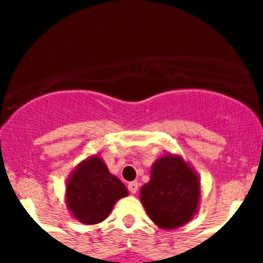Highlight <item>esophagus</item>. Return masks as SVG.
<instances>
[{"label": "esophagus", "instance_id": "34e87169", "mask_svg": "<svg viewBox=\"0 0 263 263\" xmlns=\"http://www.w3.org/2000/svg\"><path fill=\"white\" fill-rule=\"evenodd\" d=\"M127 190H129L130 194H136V192L138 191V183L137 182L127 183Z\"/></svg>", "mask_w": 263, "mask_h": 263}]
</instances>
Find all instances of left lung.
Instances as JSON below:
<instances>
[{
    "instance_id": "obj_1",
    "label": "left lung",
    "mask_w": 263,
    "mask_h": 263,
    "mask_svg": "<svg viewBox=\"0 0 263 263\" xmlns=\"http://www.w3.org/2000/svg\"><path fill=\"white\" fill-rule=\"evenodd\" d=\"M200 196L199 180L180 157L159 158L152 178L141 188V201L157 225L164 229L182 227L195 215Z\"/></svg>"
}]
</instances>
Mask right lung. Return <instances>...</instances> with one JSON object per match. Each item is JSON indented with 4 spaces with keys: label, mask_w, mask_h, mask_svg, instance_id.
Returning a JSON list of instances; mask_svg holds the SVG:
<instances>
[{
    "label": "right lung",
    "mask_w": 263,
    "mask_h": 263,
    "mask_svg": "<svg viewBox=\"0 0 263 263\" xmlns=\"http://www.w3.org/2000/svg\"><path fill=\"white\" fill-rule=\"evenodd\" d=\"M127 195L120 179L110 175L100 158L83 162L68 180L67 203L79 221L97 224L108 217L116 201Z\"/></svg>",
    "instance_id": "add662e5"
}]
</instances>
